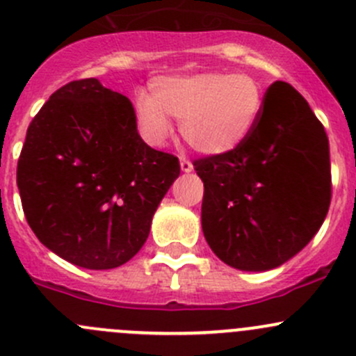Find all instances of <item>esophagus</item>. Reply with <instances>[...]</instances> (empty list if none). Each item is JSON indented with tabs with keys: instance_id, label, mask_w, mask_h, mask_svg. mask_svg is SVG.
<instances>
[{
	"instance_id": "34e87169",
	"label": "esophagus",
	"mask_w": 356,
	"mask_h": 356,
	"mask_svg": "<svg viewBox=\"0 0 356 356\" xmlns=\"http://www.w3.org/2000/svg\"><path fill=\"white\" fill-rule=\"evenodd\" d=\"M181 170L186 172V174L193 170V163L186 156H181Z\"/></svg>"
}]
</instances>
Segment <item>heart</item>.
Returning a JSON list of instances; mask_svg holds the SVG:
<instances>
[{
  "mask_svg": "<svg viewBox=\"0 0 356 356\" xmlns=\"http://www.w3.org/2000/svg\"><path fill=\"white\" fill-rule=\"evenodd\" d=\"M264 102V86L253 75L203 72L158 81L153 95L138 102L136 118L152 145L170 134L168 114L181 120L182 139L195 152L225 155L250 138Z\"/></svg>",
  "mask_w": 356,
  "mask_h": 356,
  "instance_id": "heart-1",
  "label": "heart"
}]
</instances>
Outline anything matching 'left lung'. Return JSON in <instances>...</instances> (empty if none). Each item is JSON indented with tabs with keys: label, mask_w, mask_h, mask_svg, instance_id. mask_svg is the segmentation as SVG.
<instances>
[{
	"label": "left lung",
	"mask_w": 356,
	"mask_h": 356,
	"mask_svg": "<svg viewBox=\"0 0 356 356\" xmlns=\"http://www.w3.org/2000/svg\"><path fill=\"white\" fill-rule=\"evenodd\" d=\"M193 165L204 184V239L239 270H270L293 258L331 204L327 134L288 82L267 89L258 124L239 148Z\"/></svg>",
	"instance_id": "8db88e82"
}]
</instances>
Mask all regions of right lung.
I'll use <instances>...</instances> for the list:
<instances>
[{"mask_svg": "<svg viewBox=\"0 0 356 356\" xmlns=\"http://www.w3.org/2000/svg\"><path fill=\"white\" fill-rule=\"evenodd\" d=\"M179 174L177 156L141 139L129 98L91 77L60 88L32 118L17 186L42 245L77 267L106 270L141 250Z\"/></svg>", "mask_w": 356, "mask_h": 356, "instance_id": "right-lung-1", "label": "right lung"}]
</instances>
